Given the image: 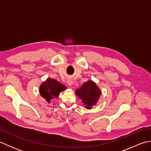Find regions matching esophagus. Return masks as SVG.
I'll return each mask as SVG.
<instances>
[{
    "label": "esophagus",
    "instance_id": "34e87169",
    "mask_svg": "<svg viewBox=\"0 0 151 151\" xmlns=\"http://www.w3.org/2000/svg\"><path fill=\"white\" fill-rule=\"evenodd\" d=\"M67 83L68 84L69 86H71L73 84V81L71 79H67Z\"/></svg>",
    "mask_w": 151,
    "mask_h": 151
}]
</instances>
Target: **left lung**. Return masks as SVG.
<instances>
[{
    "mask_svg": "<svg viewBox=\"0 0 151 151\" xmlns=\"http://www.w3.org/2000/svg\"><path fill=\"white\" fill-rule=\"evenodd\" d=\"M76 95L82 99L86 108L91 109L99 101L101 95V91L97 84L92 81L84 82L80 88L75 91Z\"/></svg>",
    "mask_w": 151,
    "mask_h": 151,
    "instance_id": "1",
    "label": "left lung"
}]
</instances>
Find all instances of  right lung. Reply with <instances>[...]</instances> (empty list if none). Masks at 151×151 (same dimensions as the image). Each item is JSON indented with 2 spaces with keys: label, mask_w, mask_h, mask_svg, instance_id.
Listing matches in <instances>:
<instances>
[{
  "label": "right lung",
  "mask_w": 151,
  "mask_h": 151,
  "mask_svg": "<svg viewBox=\"0 0 151 151\" xmlns=\"http://www.w3.org/2000/svg\"><path fill=\"white\" fill-rule=\"evenodd\" d=\"M66 89L63 84L54 78H47L40 87V93L42 97L50 102L54 98L58 97L60 92Z\"/></svg>",
  "instance_id": "add662e5"
}]
</instances>
